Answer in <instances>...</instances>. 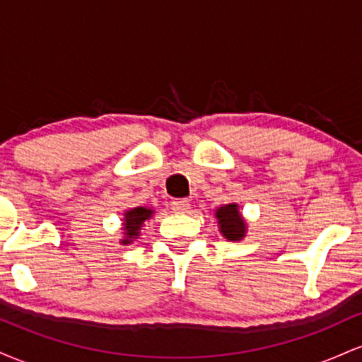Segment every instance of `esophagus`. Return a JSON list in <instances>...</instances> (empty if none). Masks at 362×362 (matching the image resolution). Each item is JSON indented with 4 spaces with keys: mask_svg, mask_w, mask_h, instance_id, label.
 <instances>
[{
    "mask_svg": "<svg viewBox=\"0 0 362 362\" xmlns=\"http://www.w3.org/2000/svg\"><path fill=\"white\" fill-rule=\"evenodd\" d=\"M170 206H172L173 213H185V211L189 209L190 202L187 201V199H173Z\"/></svg>",
    "mask_w": 362,
    "mask_h": 362,
    "instance_id": "1",
    "label": "esophagus"
}]
</instances>
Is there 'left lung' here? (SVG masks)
Segmentation results:
<instances>
[{"label":"left lung","mask_w":362,"mask_h":362,"mask_svg":"<svg viewBox=\"0 0 362 362\" xmlns=\"http://www.w3.org/2000/svg\"><path fill=\"white\" fill-rule=\"evenodd\" d=\"M216 218H218L219 228H221V233L226 236L231 242H238L245 236V223L240 218L238 207L236 204H228L224 207H219L216 211Z\"/></svg>","instance_id":"1"}]
</instances>
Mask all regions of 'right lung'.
I'll use <instances>...</instances> for the list:
<instances>
[{
    "label": "right lung",
    "instance_id": "obj_1",
    "mask_svg": "<svg viewBox=\"0 0 362 362\" xmlns=\"http://www.w3.org/2000/svg\"><path fill=\"white\" fill-rule=\"evenodd\" d=\"M153 214L151 209H146V207H136V209H131L126 213V219H124V230H126V238L122 240V243H129L132 238L139 235L141 224H143L149 216Z\"/></svg>",
    "mask_w": 362,
    "mask_h": 362
}]
</instances>
